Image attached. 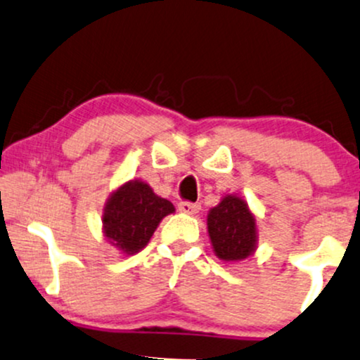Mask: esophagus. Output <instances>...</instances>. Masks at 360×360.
Segmentation results:
<instances>
[{"label": "esophagus", "mask_w": 360, "mask_h": 360, "mask_svg": "<svg viewBox=\"0 0 360 360\" xmlns=\"http://www.w3.org/2000/svg\"><path fill=\"white\" fill-rule=\"evenodd\" d=\"M177 208H179V212H183L186 214H194L200 212L201 206L198 203H191V201H181V203L177 205Z\"/></svg>", "instance_id": "34e87169"}]
</instances>
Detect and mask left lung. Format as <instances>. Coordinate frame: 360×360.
<instances>
[{
  "label": "left lung",
  "instance_id": "8db88e82",
  "mask_svg": "<svg viewBox=\"0 0 360 360\" xmlns=\"http://www.w3.org/2000/svg\"><path fill=\"white\" fill-rule=\"evenodd\" d=\"M208 233L221 260H242L255 249V218L240 198H223L210 212Z\"/></svg>",
  "mask_w": 360,
  "mask_h": 360
}]
</instances>
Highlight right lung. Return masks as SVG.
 <instances>
[{
  "mask_svg": "<svg viewBox=\"0 0 360 360\" xmlns=\"http://www.w3.org/2000/svg\"><path fill=\"white\" fill-rule=\"evenodd\" d=\"M172 212L171 201L154 194L150 186L130 181L106 203L105 235L123 254H135L147 245L160 220Z\"/></svg>",
  "mask_w": 360,
  "mask_h": 360,
  "instance_id": "obj_1",
  "label": "right lung"
}]
</instances>
